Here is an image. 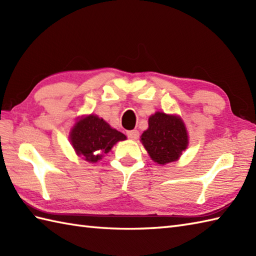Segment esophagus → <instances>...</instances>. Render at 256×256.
I'll return each instance as SVG.
<instances>
[{"instance_id": "esophagus-1", "label": "esophagus", "mask_w": 256, "mask_h": 256, "mask_svg": "<svg viewBox=\"0 0 256 256\" xmlns=\"http://www.w3.org/2000/svg\"><path fill=\"white\" fill-rule=\"evenodd\" d=\"M126 135L128 138L131 140H138V136H140V132L138 131V130H132V131H128L126 132Z\"/></svg>"}]
</instances>
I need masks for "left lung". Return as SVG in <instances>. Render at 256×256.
Wrapping results in <instances>:
<instances>
[{
    "label": "left lung",
    "mask_w": 256,
    "mask_h": 256,
    "mask_svg": "<svg viewBox=\"0 0 256 256\" xmlns=\"http://www.w3.org/2000/svg\"><path fill=\"white\" fill-rule=\"evenodd\" d=\"M140 140L150 158L160 165L178 160L187 148L188 135L180 118L156 112L148 118V128Z\"/></svg>",
    "instance_id": "obj_1"
}]
</instances>
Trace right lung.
Wrapping results in <instances>:
<instances>
[{
	"mask_svg": "<svg viewBox=\"0 0 256 256\" xmlns=\"http://www.w3.org/2000/svg\"><path fill=\"white\" fill-rule=\"evenodd\" d=\"M125 138L123 133L94 114L79 120L70 132V140L77 154L92 162L99 160L101 154L108 153L114 144Z\"/></svg>",
	"mask_w": 256,
	"mask_h": 256,
	"instance_id": "obj_1",
	"label": "right lung"
}]
</instances>
